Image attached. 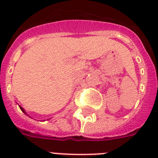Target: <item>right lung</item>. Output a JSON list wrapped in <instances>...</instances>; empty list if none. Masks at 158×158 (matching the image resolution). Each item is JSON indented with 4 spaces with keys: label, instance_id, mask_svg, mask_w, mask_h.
I'll return each mask as SVG.
<instances>
[{
    "label": "right lung",
    "instance_id": "right-lung-1",
    "mask_svg": "<svg viewBox=\"0 0 158 158\" xmlns=\"http://www.w3.org/2000/svg\"><path fill=\"white\" fill-rule=\"evenodd\" d=\"M19 108H20V109H21V111H23V113H24L25 115H27V113H26V111H25V110H24V109H23V107H21V106H19ZM28 116H29V115H28ZM29 117H30V116H29Z\"/></svg>",
    "mask_w": 158,
    "mask_h": 158
}]
</instances>
